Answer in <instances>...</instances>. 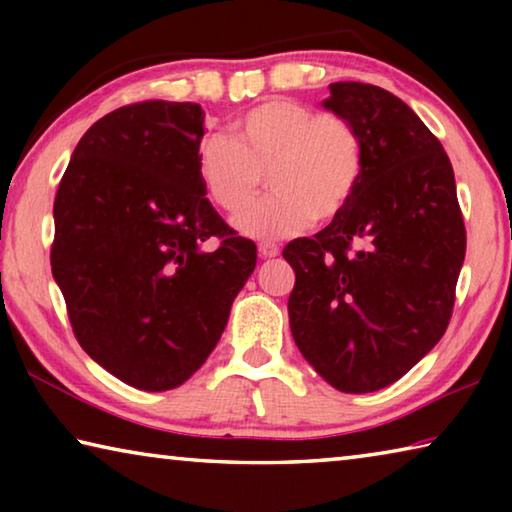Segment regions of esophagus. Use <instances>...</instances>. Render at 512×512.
<instances>
[{"label":"esophagus","mask_w":512,"mask_h":512,"mask_svg":"<svg viewBox=\"0 0 512 512\" xmlns=\"http://www.w3.org/2000/svg\"><path fill=\"white\" fill-rule=\"evenodd\" d=\"M259 255H262L264 259L277 257V255H280V246L271 244V241H262V244H259Z\"/></svg>","instance_id":"1"}]
</instances>
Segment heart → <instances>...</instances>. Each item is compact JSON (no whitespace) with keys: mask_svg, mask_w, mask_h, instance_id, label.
Instances as JSON below:
<instances>
[{"mask_svg":"<svg viewBox=\"0 0 512 512\" xmlns=\"http://www.w3.org/2000/svg\"><path fill=\"white\" fill-rule=\"evenodd\" d=\"M232 140L198 146V178L221 210L237 214L267 173L274 192L235 219L241 235L273 241L332 221L352 203L366 171V149L348 119L293 99H268L230 124Z\"/></svg>","mask_w":512,"mask_h":512,"instance_id":"heart-1","label":"heart"}]
</instances>
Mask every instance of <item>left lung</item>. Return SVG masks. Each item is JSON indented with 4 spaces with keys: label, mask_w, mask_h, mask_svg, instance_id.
I'll return each instance as SVG.
<instances>
[{
    "label": "left lung",
    "mask_w": 512,
    "mask_h": 512,
    "mask_svg": "<svg viewBox=\"0 0 512 512\" xmlns=\"http://www.w3.org/2000/svg\"><path fill=\"white\" fill-rule=\"evenodd\" d=\"M325 110L366 149L352 203L314 237L293 239V341L327 384L372 393L406 375L443 339L465 259V225L443 144L377 85H329Z\"/></svg>",
    "instance_id": "left-lung-1"
}]
</instances>
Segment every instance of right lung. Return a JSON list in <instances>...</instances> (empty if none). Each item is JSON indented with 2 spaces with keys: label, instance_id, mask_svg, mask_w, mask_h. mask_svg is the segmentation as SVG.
Masks as SVG:
<instances>
[{
  "label": "right lung",
  "instance_id": "right-lung-1",
  "mask_svg": "<svg viewBox=\"0 0 512 512\" xmlns=\"http://www.w3.org/2000/svg\"><path fill=\"white\" fill-rule=\"evenodd\" d=\"M203 121L189 101L108 112L76 144L54 201L51 273L76 339L149 393L203 366L257 264V246L205 198ZM212 236L220 246L205 251Z\"/></svg>",
  "mask_w": 512,
  "mask_h": 512
}]
</instances>
